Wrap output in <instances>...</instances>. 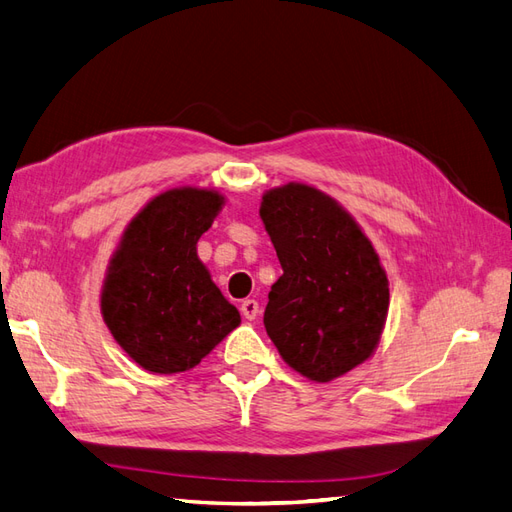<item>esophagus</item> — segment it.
<instances>
[{
  "label": "esophagus",
  "instance_id": "esophagus-1",
  "mask_svg": "<svg viewBox=\"0 0 512 512\" xmlns=\"http://www.w3.org/2000/svg\"><path fill=\"white\" fill-rule=\"evenodd\" d=\"M240 311H242V316L246 320H255L257 313H259V303H257V300H253V298H246L244 303L240 305Z\"/></svg>",
  "mask_w": 512,
  "mask_h": 512
}]
</instances>
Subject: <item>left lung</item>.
Instances as JSON below:
<instances>
[{
    "label": "left lung",
    "mask_w": 512,
    "mask_h": 512,
    "mask_svg": "<svg viewBox=\"0 0 512 512\" xmlns=\"http://www.w3.org/2000/svg\"><path fill=\"white\" fill-rule=\"evenodd\" d=\"M259 216L283 274L264 324L281 357L326 383L368 359L389 309V283L370 240L324 192L290 183L270 190Z\"/></svg>",
    "instance_id": "left-lung-1"
}]
</instances>
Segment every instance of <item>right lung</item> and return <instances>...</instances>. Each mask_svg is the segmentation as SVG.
Returning a JSON list of instances; mask_svg holds the SVG:
<instances>
[{
  "label": "right lung",
  "mask_w": 512,
  "mask_h": 512,
  "mask_svg": "<svg viewBox=\"0 0 512 512\" xmlns=\"http://www.w3.org/2000/svg\"><path fill=\"white\" fill-rule=\"evenodd\" d=\"M220 205L222 196L212 190H168L123 235L101 311L116 342L144 370L186 372L240 324L238 309L196 255Z\"/></svg>",
  "instance_id": "right-lung-1"
}]
</instances>
